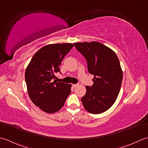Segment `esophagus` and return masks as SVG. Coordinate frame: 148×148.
I'll return each mask as SVG.
<instances>
[{
	"label": "esophagus",
	"mask_w": 148,
	"mask_h": 148,
	"mask_svg": "<svg viewBox=\"0 0 148 148\" xmlns=\"http://www.w3.org/2000/svg\"><path fill=\"white\" fill-rule=\"evenodd\" d=\"M72 86H73V87H77L78 86V84H73V85H72Z\"/></svg>",
	"instance_id": "esophagus-1"
}]
</instances>
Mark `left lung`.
I'll list each match as a JSON object with an SVG mask.
<instances>
[{"label": "left lung", "mask_w": 148, "mask_h": 148, "mask_svg": "<svg viewBox=\"0 0 148 148\" xmlns=\"http://www.w3.org/2000/svg\"><path fill=\"white\" fill-rule=\"evenodd\" d=\"M77 50L85 57L87 70L94 75L93 85L86 86L81 98L86 110L103 113L112 106L120 91L123 71L118 57L112 50L99 42L75 43Z\"/></svg>", "instance_id": "1"}]
</instances>
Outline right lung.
Returning <instances> with one entry per match:
<instances>
[{
	"instance_id": "right-lung-1",
	"label": "right lung",
	"mask_w": 148,
	"mask_h": 148,
	"mask_svg": "<svg viewBox=\"0 0 148 148\" xmlns=\"http://www.w3.org/2000/svg\"><path fill=\"white\" fill-rule=\"evenodd\" d=\"M73 47L71 43H57L42 47L32 57L25 78L31 101L44 112L52 114L63 107L71 92V84L58 82L62 59Z\"/></svg>"
}]
</instances>
